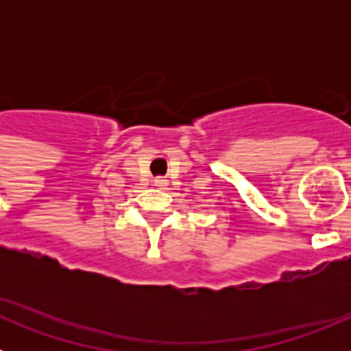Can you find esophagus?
<instances>
[{
	"label": "esophagus",
	"mask_w": 351,
	"mask_h": 351,
	"mask_svg": "<svg viewBox=\"0 0 351 351\" xmlns=\"http://www.w3.org/2000/svg\"><path fill=\"white\" fill-rule=\"evenodd\" d=\"M167 184H169V181H167L165 178H156V179H154V186H158L160 190H165Z\"/></svg>",
	"instance_id": "obj_1"
}]
</instances>
